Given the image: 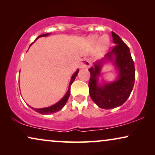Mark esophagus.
Here are the masks:
<instances>
[{
  "mask_svg": "<svg viewBox=\"0 0 155 155\" xmlns=\"http://www.w3.org/2000/svg\"><path fill=\"white\" fill-rule=\"evenodd\" d=\"M91 66L90 60L88 58H83L80 63V68H88Z\"/></svg>",
  "mask_w": 155,
  "mask_h": 155,
  "instance_id": "34e87169",
  "label": "esophagus"
}]
</instances>
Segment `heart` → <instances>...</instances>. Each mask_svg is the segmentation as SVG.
Segmentation results:
<instances>
[{
    "instance_id": "obj_1",
    "label": "heart",
    "mask_w": 155,
    "mask_h": 155,
    "mask_svg": "<svg viewBox=\"0 0 155 155\" xmlns=\"http://www.w3.org/2000/svg\"><path fill=\"white\" fill-rule=\"evenodd\" d=\"M90 41L91 42H92V43H97L98 42V37H97V36L96 35H94L92 36V37H90ZM99 43L100 45L102 46L104 48H106L107 46L109 45V38L107 37H102L100 38V39H99Z\"/></svg>"
}]
</instances>
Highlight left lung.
Returning <instances> with one entry per match:
<instances>
[{
	"instance_id": "8db88e82",
	"label": "left lung",
	"mask_w": 155,
	"mask_h": 155,
	"mask_svg": "<svg viewBox=\"0 0 155 155\" xmlns=\"http://www.w3.org/2000/svg\"><path fill=\"white\" fill-rule=\"evenodd\" d=\"M113 41L116 44L111 51L103 58L94 63L90 68L89 92L93 101L99 107L104 109H114L126 102L134 85L135 71L128 46L119 36L111 31ZM111 62L118 71L117 79L112 82L102 80L98 82L101 68L105 62Z\"/></svg>"
}]
</instances>
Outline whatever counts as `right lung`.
<instances>
[{"mask_svg": "<svg viewBox=\"0 0 155 155\" xmlns=\"http://www.w3.org/2000/svg\"><path fill=\"white\" fill-rule=\"evenodd\" d=\"M49 35V33H47V34H44V35H40L38 37L36 40H37L38 38L39 37H46V36H48ZM35 40V41H36ZM35 42V41H34ZM33 42V43H34ZM33 43L31 44V45ZM30 45V46H31ZM78 72H79V69H78L77 71L75 73L73 74V75H72L71 77V81H70V83H69V87H68V90L66 94H65V96L63 97L62 99H61L60 101H58L56 104H55L51 106V107H46V108H41V109H35V108H32L31 107V109L33 110H35V111L38 112V113L41 114H44V115H46V114H54V113H56V112L60 111L63 108V107L65 105V104H66L68 99L69 97H70V94H71V86L73 82H74V80H75L76 76H77Z\"/></svg>", "mask_w": 155, "mask_h": 155, "instance_id": "right-lung-1", "label": "right lung"}]
</instances>
